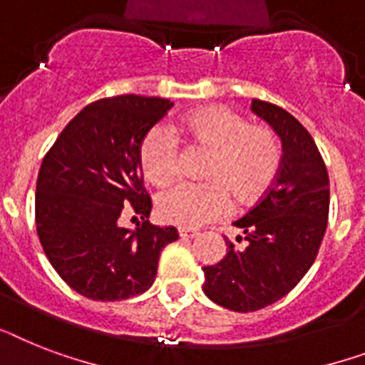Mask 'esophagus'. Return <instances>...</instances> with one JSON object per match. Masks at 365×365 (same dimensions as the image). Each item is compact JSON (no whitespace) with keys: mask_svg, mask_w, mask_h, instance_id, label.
<instances>
[{"mask_svg":"<svg viewBox=\"0 0 365 365\" xmlns=\"http://www.w3.org/2000/svg\"><path fill=\"white\" fill-rule=\"evenodd\" d=\"M178 232H180V238L182 240H192V238H197L198 236V230L195 229H178Z\"/></svg>","mask_w":365,"mask_h":365,"instance_id":"34e87169","label":"esophagus"}]
</instances>
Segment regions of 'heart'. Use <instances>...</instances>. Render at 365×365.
Instances as JSON below:
<instances>
[{
	"instance_id": "heart-1",
	"label": "heart",
	"mask_w": 365,
	"mask_h": 365,
	"mask_svg": "<svg viewBox=\"0 0 365 365\" xmlns=\"http://www.w3.org/2000/svg\"><path fill=\"white\" fill-rule=\"evenodd\" d=\"M178 135L212 150L204 178L182 182L157 197L165 221L180 227H202L229 210V195L238 206H250L275 182L281 168V142L269 127L250 121L223 106H202L178 121ZM180 144L170 129L157 125L146 133L138 150L144 176L155 185L173 182Z\"/></svg>"
}]
</instances>
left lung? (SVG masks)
Returning <instances> with one entry per match:
<instances>
[{
    "instance_id": "left-lung-1",
    "label": "left lung",
    "mask_w": 365,
    "mask_h": 365,
    "mask_svg": "<svg viewBox=\"0 0 365 365\" xmlns=\"http://www.w3.org/2000/svg\"><path fill=\"white\" fill-rule=\"evenodd\" d=\"M251 110L281 138V168L264 197L234 221L244 245L225 236V259L202 268L204 294L238 313L272 306L300 283L315 262L330 208L327 165L306 127L266 101L253 99Z\"/></svg>"
}]
</instances>
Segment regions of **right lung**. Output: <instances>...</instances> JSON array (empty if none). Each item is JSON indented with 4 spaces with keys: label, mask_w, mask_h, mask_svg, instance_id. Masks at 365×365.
Wrapping results in <instances>:
<instances>
[{
    "label": "right lung",
    "mask_w": 365,
    "mask_h": 365,
    "mask_svg": "<svg viewBox=\"0 0 365 365\" xmlns=\"http://www.w3.org/2000/svg\"><path fill=\"white\" fill-rule=\"evenodd\" d=\"M173 108L161 97L118 96L78 112L50 148L37 176L35 225L59 277L90 300L115 302L153 285L174 227L148 223L152 198L138 161L142 138ZM133 209L135 231L117 219Z\"/></svg>",
    "instance_id": "right-lung-1"
}]
</instances>
